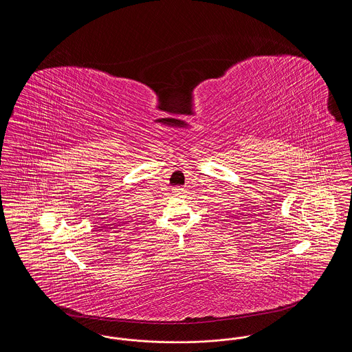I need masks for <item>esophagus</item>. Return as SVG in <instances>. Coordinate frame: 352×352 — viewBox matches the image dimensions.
<instances>
[{
	"label": "esophagus",
	"instance_id": "esophagus-1",
	"mask_svg": "<svg viewBox=\"0 0 352 352\" xmlns=\"http://www.w3.org/2000/svg\"><path fill=\"white\" fill-rule=\"evenodd\" d=\"M173 192H174V195H177V197H178V195H182V194H184V190L182 187L177 186V187H174V188H173Z\"/></svg>",
	"mask_w": 352,
	"mask_h": 352
}]
</instances>
